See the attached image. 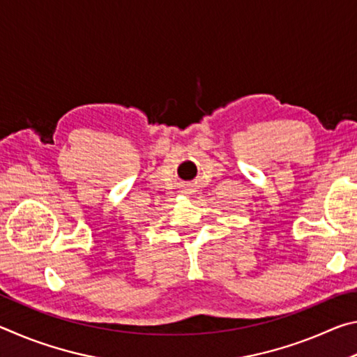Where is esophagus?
Returning a JSON list of instances; mask_svg holds the SVG:
<instances>
[{"label": "esophagus", "mask_w": 357, "mask_h": 357, "mask_svg": "<svg viewBox=\"0 0 357 357\" xmlns=\"http://www.w3.org/2000/svg\"><path fill=\"white\" fill-rule=\"evenodd\" d=\"M184 193H185V195H187V197H189V193H190V190H184Z\"/></svg>", "instance_id": "34e87169"}]
</instances>
